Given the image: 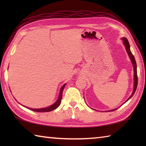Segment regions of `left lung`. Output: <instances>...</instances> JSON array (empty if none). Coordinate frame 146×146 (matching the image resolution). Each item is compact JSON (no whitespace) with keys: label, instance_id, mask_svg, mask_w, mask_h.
Instances as JSON below:
<instances>
[{"label":"left lung","instance_id":"left-lung-1","mask_svg":"<svg viewBox=\"0 0 146 146\" xmlns=\"http://www.w3.org/2000/svg\"><path fill=\"white\" fill-rule=\"evenodd\" d=\"M122 41H123V44H124L125 47V49H126V51L127 52V53L129 54V56L130 58V59H131V60L132 61V63L133 64V67H134V90H133V92L132 95L130 96V97L127 99V100H126V102H127L130 98H131L133 95H134V93L136 90V89H137V84H138V78H137V64H136V61H135V58L134 56V55L132 54V53L131 51V49H130V44H129V41L127 40V39L126 38H122ZM117 108H115V109H113V110H109L110 111H114L117 110Z\"/></svg>","mask_w":146,"mask_h":146}]
</instances>
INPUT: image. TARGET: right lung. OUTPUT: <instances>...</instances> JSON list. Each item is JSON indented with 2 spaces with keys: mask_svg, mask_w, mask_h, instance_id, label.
Returning <instances> with one entry per match:
<instances>
[{
  "mask_svg": "<svg viewBox=\"0 0 146 146\" xmlns=\"http://www.w3.org/2000/svg\"><path fill=\"white\" fill-rule=\"evenodd\" d=\"M65 85H66V84H64L63 86L61 87L60 90V95H59V97L58 98L57 101L54 104L51 105V106H49L48 107H46V108H28V107L27 108H28L31 110H33L34 111H38V112H46V111H51L52 110H55L56 108H57L59 107V105H60L61 104L62 94H63V91Z\"/></svg>",
  "mask_w": 146,
  "mask_h": 146,
  "instance_id": "obj_1",
  "label": "right lung"
}]
</instances>
